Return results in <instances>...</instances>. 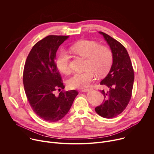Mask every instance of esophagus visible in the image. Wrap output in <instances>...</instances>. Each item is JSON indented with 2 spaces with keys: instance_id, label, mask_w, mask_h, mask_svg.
I'll return each mask as SVG.
<instances>
[{
  "instance_id": "obj_1",
  "label": "esophagus",
  "mask_w": 154,
  "mask_h": 154,
  "mask_svg": "<svg viewBox=\"0 0 154 154\" xmlns=\"http://www.w3.org/2000/svg\"><path fill=\"white\" fill-rule=\"evenodd\" d=\"M91 90V88H86V89H82V92H88Z\"/></svg>"
}]
</instances>
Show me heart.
<instances>
[{
	"instance_id": "b5f03b06",
	"label": "heart",
	"mask_w": 154,
	"mask_h": 154,
	"mask_svg": "<svg viewBox=\"0 0 154 154\" xmlns=\"http://www.w3.org/2000/svg\"><path fill=\"white\" fill-rule=\"evenodd\" d=\"M71 50L73 53L86 59V70L75 73L68 79L67 85L70 89L86 88L95 79V74L102 76L109 71L113 57L111 49L108 46H101L93 41L82 40L73 45ZM56 65L62 73L68 74L70 72V56L66 51H60L56 60Z\"/></svg>"
}]
</instances>
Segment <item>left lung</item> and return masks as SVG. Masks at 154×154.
<instances>
[{
    "mask_svg": "<svg viewBox=\"0 0 154 154\" xmlns=\"http://www.w3.org/2000/svg\"><path fill=\"white\" fill-rule=\"evenodd\" d=\"M103 36L112 53V64L107 76L100 82L109 88L105 92L102 104L95 108L96 112L104 118H113L126 108L131 97L134 71L125 48L108 34L99 32Z\"/></svg>",
    "mask_w": 154,
    "mask_h": 154,
    "instance_id": "1",
    "label": "left lung"
}]
</instances>
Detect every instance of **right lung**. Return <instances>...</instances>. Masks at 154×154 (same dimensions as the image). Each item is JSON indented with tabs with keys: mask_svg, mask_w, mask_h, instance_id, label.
Masks as SVG:
<instances>
[{
	"mask_svg": "<svg viewBox=\"0 0 154 154\" xmlns=\"http://www.w3.org/2000/svg\"><path fill=\"white\" fill-rule=\"evenodd\" d=\"M68 36L49 35L33 46L27 57L23 72V84L30 105L43 120L55 122L69 111L78 92L63 89L61 76L56 65V52Z\"/></svg>",
	"mask_w": 154,
	"mask_h": 154,
	"instance_id": "right-lung-1",
	"label": "right lung"
}]
</instances>
